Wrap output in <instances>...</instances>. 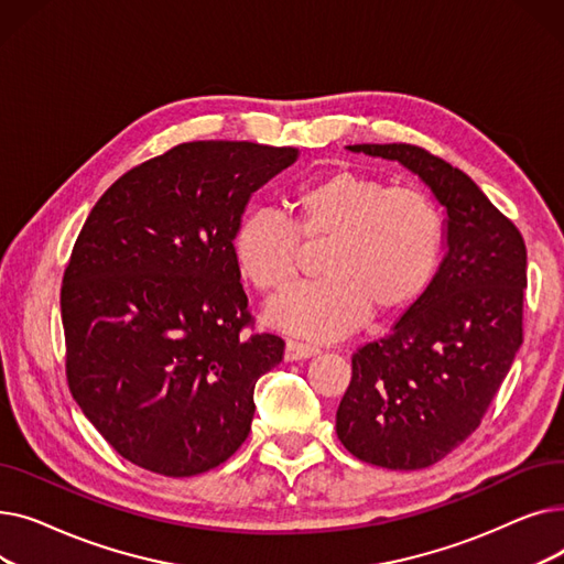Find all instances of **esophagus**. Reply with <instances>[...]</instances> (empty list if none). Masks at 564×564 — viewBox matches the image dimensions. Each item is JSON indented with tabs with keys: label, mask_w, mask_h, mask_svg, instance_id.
Listing matches in <instances>:
<instances>
[{
	"label": "esophagus",
	"mask_w": 564,
	"mask_h": 564,
	"mask_svg": "<svg viewBox=\"0 0 564 564\" xmlns=\"http://www.w3.org/2000/svg\"><path fill=\"white\" fill-rule=\"evenodd\" d=\"M319 349L315 345H306L300 340H288L285 343V361H300V359H308L315 357Z\"/></svg>",
	"instance_id": "34e87169"
}]
</instances>
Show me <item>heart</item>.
Segmentation results:
<instances>
[{
    "label": "heart",
    "mask_w": 564,
    "mask_h": 564,
    "mask_svg": "<svg viewBox=\"0 0 564 564\" xmlns=\"http://www.w3.org/2000/svg\"><path fill=\"white\" fill-rule=\"evenodd\" d=\"M294 221L249 215L235 230L242 276L262 294H285L300 279L302 242L327 245L324 281L270 308L276 327L336 338L368 319H395L432 288L446 249V226L432 196L391 187L383 177L336 169L294 194Z\"/></svg>",
    "instance_id": "1"
}]
</instances>
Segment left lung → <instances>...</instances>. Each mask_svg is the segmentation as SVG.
<instances>
[{
  "label": "left lung",
  "instance_id": "obj_1",
  "mask_svg": "<svg viewBox=\"0 0 564 564\" xmlns=\"http://www.w3.org/2000/svg\"><path fill=\"white\" fill-rule=\"evenodd\" d=\"M398 160L446 207L448 253L389 336L351 354L336 434L361 462L416 470L480 425L523 343L525 242L470 177L411 143H357Z\"/></svg>",
  "mask_w": 564,
  "mask_h": 564
}]
</instances>
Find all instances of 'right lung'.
<instances>
[{"instance_id": "obj_1", "label": "right lung", "mask_w": 564, "mask_h": 564, "mask_svg": "<svg viewBox=\"0 0 564 564\" xmlns=\"http://www.w3.org/2000/svg\"><path fill=\"white\" fill-rule=\"evenodd\" d=\"M297 153L177 143L118 177L77 235L62 285L68 387L128 462L189 478L247 441L256 381L285 343L253 332L232 240L251 194Z\"/></svg>"}]
</instances>
